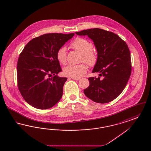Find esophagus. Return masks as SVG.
I'll use <instances>...</instances> for the list:
<instances>
[{
    "mask_svg": "<svg viewBox=\"0 0 151 151\" xmlns=\"http://www.w3.org/2000/svg\"><path fill=\"white\" fill-rule=\"evenodd\" d=\"M73 80H80V78H71Z\"/></svg>",
    "mask_w": 151,
    "mask_h": 151,
    "instance_id": "esophagus-1",
    "label": "esophagus"
}]
</instances>
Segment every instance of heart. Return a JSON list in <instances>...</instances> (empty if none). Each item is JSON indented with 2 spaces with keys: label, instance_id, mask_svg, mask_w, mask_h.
Masks as SVG:
<instances>
[{
  "label": "heart",
  "instance_id": "1",
  "mask_svg": "<svg viewBox=\"0 0 151 151\" xmlns=\"http://www.w3.org/2000/svg\"><path fill=\"white\" fill-rule=\"evenodd\" d=\"M93 44L84 38L77 37L71 43V47L81 54V62H84L90 67H93L97 62L98 56L96 51L92 49ZM57 58L59 62L65 65L67 61V52L64 46L60 47L57 52ZM87 67L84 63L80 65H70L63 69L65 75L72 78H80L86 73Z\"/></svg>",
  "mask_w": 151,
  "mask_h": 151
}]
</instances>
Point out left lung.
<instances>
[{"label":"left lung","mask_w":151,"mask_h":151,"mask_svg":"<svg viewBox=\"0 0 151 151\" xmlns=\"http://www.w3.org/2000/svg\"><path fill=\"white\" fill-rule=\"evenodd\" d=\"M76 34L92 40L98 53L92 72H99V76L88 78L89 86L84 91L85 95L100 104L114 100L124 89L131 73L127 45L117 35L104 29H86Z\"/></svg>","instance_id":"1"}]
</instances>
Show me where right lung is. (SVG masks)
I'll return each instance as SVG.
<instances>
[{"instance_id": "obj_1", "label": "right lung", "mask_w": 151, "mask_h": 151, "mask_svg": "<svg viewBox=\"0 0 151 151\" xmlns=\"http://www.w3.org/2000/svg\"><path fill=\"white\" fill-rule=\"evenodd\" d=\"M74 33H48L34 38L24 47L17 65V86L22 97L38 109L54 106L62 98L67 78L57 58L58 50ZM52 74L54 76L49 78Z\"/></svg>"}]
</instances>
